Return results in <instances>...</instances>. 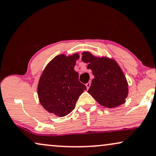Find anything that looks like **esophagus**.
<instances>
[{"label":"esophagus","instance_id":"esophagus-1","mask_svg":"<svg viewBox=\"0 0 156 156\" xmlns=\"http://www.w3.org/2000/svg\"><path fill=\"white\" fill-rule=\"evenodd\" d=\"M90 85H91V83H90V82H88V83H87L86 84V88H87V89H89V88H90Z\"/></svg>","mask_w":156,"mask_h":156}]
</instances>
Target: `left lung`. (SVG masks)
<instances>
[{
    "instance_id": "1",
    "label": "left lung",
    "mask_w": 156,
    "mask_h": 156,
    "mask_svg": "<svg viewBox=\"0 0 156 156\" xmlns=\"http://www.w3.org/2000/svg\"><path fill=\"white\" fill-rule=\"evenodd\" d=\"M82 61L88 63L94 76L88 92L99 104L115 108L125 103L128 88L127 80L114 60L95 58L88 52L82 53Z\"/></svg>"
}]
</instances>
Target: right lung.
Listing matches in <instances>:
<instances>
[{"label":"right lung","instance_id":"1","mask_svg":"<svg viewBox=\"0 0 156 156\" xmlns=\"http://www.w3.org/2000/svg\"><path fill=\"white\" fill-rule=\"evenodd\" d=\"M78 53L70 56L55 57L43 70L39 80L38 95L41 104L48 111L60 117L69 114L86 87L78 79L74 70Z\"/></svg>","mask_w":156,"mask_h":156}]
</instances>
